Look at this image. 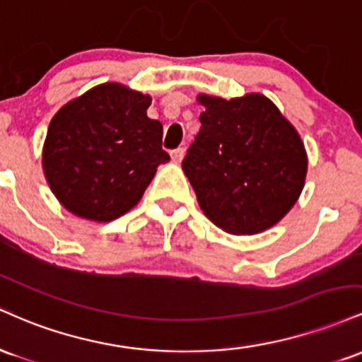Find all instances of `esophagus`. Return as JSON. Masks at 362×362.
I'll return each mask as SVG.
<instances>
[{
  "label": "esophagus",
  "instance_id": "34e87169",
  "mask_svg": "<svg viewBox=\"0 0 362 362\" xmlns=\"http://www.w3.org/2000/svg\"><path fill=\"white\" fill-rule=\"evenodd\" d=\"M182 157H185V148H176L170 152V159H173L174 162H177V164L182 160Z\"/></svg>",
  "mask_w": 362,
  "mask_h": 362
}]
</instances>
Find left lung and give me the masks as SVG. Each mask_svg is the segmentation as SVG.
<instances>
[{"instance_id":"1","label":"left lung","mask_w":362,"mask_h":362,"mask_svg":"<svg viewBox=\"0 0 362 362\" xmlns=\"http://www.w3.org/2000/svg\"><path fill=\"white\" fill-rule=\"evenodd\" d=\"M202 128L182 160L203 214L226 233L275 226L298 202L308 156L298 129L269 97L200 93Z\"/></svg>"}]
</instances>
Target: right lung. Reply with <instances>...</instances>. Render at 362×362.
I'll use <instances>...</instances> for the list:
<instances>
[{
  "label": "right lung",
  "instance_id": "1",
  "mask_svg": "<svg viewBox=\"0 0 362 362\" xmlns=\"http://www.w3.org/2000/svg\"><path fill=\"white\" fill-rule=\"evenodd\" d=\"M152 97L123 83H100L56 112L42 148L51 192L68 212L111 222L140 202L159 164L162 124L150 119Z\"/></svg>",
  "mask_w": 362,
  "mask_h": 362
}]
</instances>
